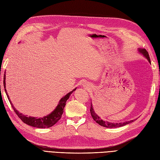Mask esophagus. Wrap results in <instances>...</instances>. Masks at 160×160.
<instances>
[{"mask_svg": "<svg viewBox=\"0 0 160 160\" xmlns=\"http://www.w3.org/2000/svg\"><path fill=\"white\" fill-rule=\"evenodd\" d=\"M83 86H84L85 88H87V87H88V84H87L86 83H83Z\"/></svg>", "mask_w": 160, "mask_h": 160, "instance_id": "esophagus-1", "label": "esophagus"}]
</instances>
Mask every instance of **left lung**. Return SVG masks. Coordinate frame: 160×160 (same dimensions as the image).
<instances>
[{
  "instance_id": "1",
  "label": "left lung",
  "mask_w": 160,
  "mask_h": 160,
  "mask_svg": "<svg viewBox=\"0 0 160 160\" xmlns=\"http://www.w3.org/2000/svg\"><path fill=\"white\" fill-rule=\"evenodd\" d=\"M138 52L140 53H141L142 55L146 58L147 60L149 61V63H151V60H150V58L149 56V53L147 52V50L145 49H138ZM90 112H91V115L92 118L93 119V120L95 121V122L98 123L99 125L102 126L103 127L105 128H118V127H122L123 126H126L127 124H129L132 122H133L134 120H130V121H126V122H121V123H112V122H106V121H104L102 119H101L100 117L97 115L94 109H93V105L92 103L91 102V108H90Z\"/></svg>"
}]
</instances>
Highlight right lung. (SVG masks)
I'll return each instance as SVG.
<instances>
[{"label":"right lung","mask_w":160,"mask_h":160,"mask_svg":"<svg viewBox=\"0 0 160 160\" xmlns=\"http://www.w3.org/2000/svg\"><path fill=\"white\" fill-rule=\"evenodd\" d=\"M5 79H6V76L5 75H4V81H3V84H4V88H5V91L7 94V98L9 99V101L10 102L11 107L13 108L15 113L18 115L19 118L21 119L23 122L28 124V125L35 127V128H50L53 126L54 124H56L58 121L60 120L61 118L62 115L64 112V108L66 105V102L67 100L69 98L70 96L71 95V93L76 90V88L73 89L72 91L68 93L67 95L62 97V98L60 100L59 103L58 104V106L56 107L55 109H54L51 113L48 114L45 117H42V118H34V117H28L27 115H23L21 112H19L16 108L14 107L13 105L12 104L11 102V100L9 98V96L8 93L7 92L6 89V83H5Z\"/></svg>","instance_id":"add662e5"}]
</instances>
